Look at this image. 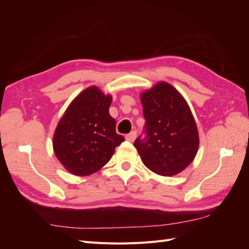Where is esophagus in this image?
<instances>
[{"instance_id": "1", "label": "esophagus", "mask_w": 249, "mask_h": 249, "mask_svg": "<svg viewBox=\"0 0 249 249\" xmlns=\"http://www.w3.org/2000/svg\"><path fill=\"white\" fill-rule=\"evenodd\" d=\"M136 136H137V133L134 131V132H131L130 134H127L126 136H125V139H126L127 141L133 142V141L135 140V138H136Z\"/></svg>"}]
</instances>
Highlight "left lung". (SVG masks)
<instances>
[{
	"instance_id": "1",
	"label": "left lung",
	"mask_w": 249,
	"mask_h": 249,
	"mask_svg": "<svg viewBox=\"0 0 249 249\" xmlns=\"http://www.w3.org/2000/svg\"><path fill=\"white\" fill-rule=\"evenodd\" d=\"M144 138L134 142L143 164L157 175L176 176L196 156L199 138L191 110L178 90L160 82L141 94Z\"/></svg>"
}]
</instances>
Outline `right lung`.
I'll list each match as a JSON object with an SVG mask.
<instances>
[{"label":"right lung","instance_id":"right-lung-1","mask_svg":"<svg viewBox=\"0 0 249 249\" xmlns=\"http://www.w3.org/2000/svg\"><path fill=\"white\" fill-rule=\"evenodd\" d=\"M111 102L110 94L91 86L71 102L60 119L53 147L57 159L72 175L89 176L100 170L124 141L109 114Z\"/></svg>","mask_w":249,"mask_h":249}]
</instances>
